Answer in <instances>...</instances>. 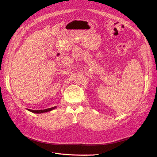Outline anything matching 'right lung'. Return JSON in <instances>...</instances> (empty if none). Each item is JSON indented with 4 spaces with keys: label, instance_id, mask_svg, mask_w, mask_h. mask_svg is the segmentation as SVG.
Here are the masks:
<instances>
[{
    "label": "right lung",
    "instance_id": "1",
    "mask_svg": "<svg viewBox=\"0 0 157 157\" xmlns=\"http://www.w3.org/2000/svg\"><path fill=\"white\" fill-rule=\"evenodd\" d=\"M57 107V106H55L54 107H51V108H48V109H42V110H31V109H27L28 111H29L33 113H36V114H40V113H47L51 111L53 109H56Z\"/></svg>",
    "mask_w": 157,
    "mask_h": 157
}]
</instances>
